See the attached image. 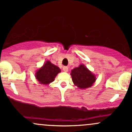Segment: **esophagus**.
<instances>
[{
    "instance_id": "obj_1",
    "label": "esophagus",
    "mask_w": 132,
    "mask_h": 132,
    "mask_svg": "<svg viewBox=\"0 0 132 132\" xmlns=\"http://www.w3.org/2000/svg\"><path fill=\"white\" fill-rule=\"evenodd\" d=\"M63 70L64 71V72H67L68 71V68L67 67V66H64V67L63 68Z\"/></svg>"
}]
</instances>
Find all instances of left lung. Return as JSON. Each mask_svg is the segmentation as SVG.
Listing matches in <instances>:
<instances>
[{
    "mask_svg": "<svg viewBox=\"0 0 132 132\" xmlns=\"http://www.w3.org/2000/svg\"><path fill=\"white\" fill-rule=\"evenodd\" d=\"M70 75L74 84L80 89L91 87L97 79L95 75L82 64L72 69Z\"/></svg>",
    "mask_w": 132,
    "mask_h": 132,
    "instance_id": "left-lung-1",
    "label": "left lung"
}]
</instances>
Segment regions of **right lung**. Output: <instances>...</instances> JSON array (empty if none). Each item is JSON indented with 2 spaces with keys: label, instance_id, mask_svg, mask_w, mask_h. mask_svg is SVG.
Listing matches in <instances>:
<instances>
[{
  "label": "right lung",
  "instance_id": "1",
  "mask_svg": "<svg viewBox=\"0 0 132 132\" xmlns=\"http://www.w3.org/2000/svg\"><path fill=\"white\" fill-rule=\"evenodd\" d=\"M61 72L58 66H56L50 61H46L43 66L35 72L36 79L43 85H48L54 81L56 76Z\"/></svg>",
  "mask_w": 132,
  "mask_h": 132
}]
</instances>
